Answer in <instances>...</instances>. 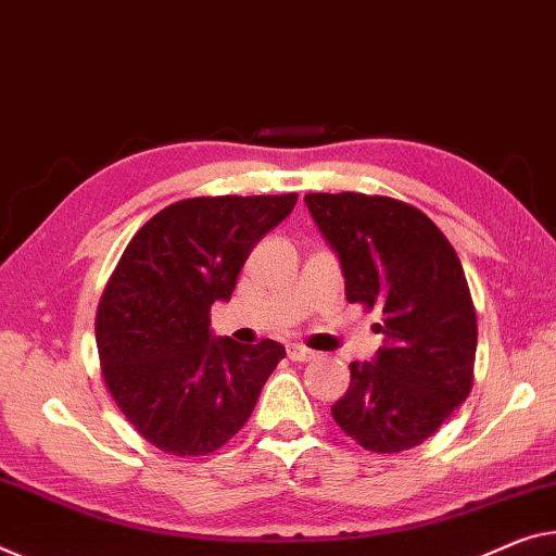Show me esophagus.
Returning <instances> with one entry per match:
<instances>
[{
  "instance_id": "esophagus-1",
  "label": "esophagus",
  "mask_w": 556,
  "mask_h": 556,
  "mask_svg": "<svg viewBox=\"0 0 556 556\" xmlns=\"http://www.w3.org/2000/svg\"><path fill=\"white\" fill-rule=\"evenodd\" d=\"M288 357H290V361H295V363H311V361H315V357H318V353H315V350H311V348L301 345V343H290L288 345Z\"/></svg>"
}]
</instances>
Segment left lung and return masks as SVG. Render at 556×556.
<instances>
[{
    "mask_svg": "<svg viewBox=\"0 0 556 556\" xmlns=\"http://www.w3.org/2000/svg\"><path fill=\"white\" fill-rule=\"evenodd\" d=\"M305 203L340 255L348 301L382 313V348L375 363H350L332 417L367 452L422 445L475 382L477 313L463 263L405 201L345 191L307 193Z\"/></svg>",
    "mask_w": 556,
    "mask_h": 556,
    "instance_id": "8db88e82",
    "label": "left lung"
}]
</instances>
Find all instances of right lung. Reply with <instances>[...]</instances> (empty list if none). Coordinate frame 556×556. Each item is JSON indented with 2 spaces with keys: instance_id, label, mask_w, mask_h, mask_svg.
Returning a JSON list of instances; mask_svg holds the SVG:
<instances>
[{
  "instance_id": "right-lung-1",
  "label": "right lung",
  "mask_w": 556,
  "mask_h": 556,
  "mask_svg": "<svg viewBox=\"0 0 556 556\" xmlns=\"http://www.w3.org/2000/svg\"><path fill=\"white\" fill-rule=\"evenodd\" d=\"M298 201L199 195L159 211L126 245L97 307L101 375L136 432L174 457L224 447L249 422L286 348L211 338L253 245Z\"/></svg>"
}]
</instances>
